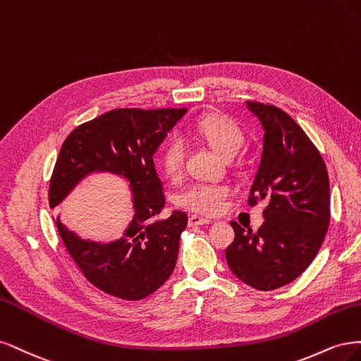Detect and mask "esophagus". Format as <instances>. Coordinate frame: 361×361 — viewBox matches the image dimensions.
Segmentation results:
<instances>
[{"mask_svg": "<svg viewBox=\"0 0 361 361\" xmlns=\"http://www.w3.org/2000/svg\"><path fill=\"white\" fill-rule=\"evenodd\" d=\"M212 220L210 219H205V217H201V216H190L189 217V226H202V225H210Z\"/></svg>", "mask_w": 361, "mask_h": 361, "instance_id": "obj_1", "label": "esophagus"}]
</instances>
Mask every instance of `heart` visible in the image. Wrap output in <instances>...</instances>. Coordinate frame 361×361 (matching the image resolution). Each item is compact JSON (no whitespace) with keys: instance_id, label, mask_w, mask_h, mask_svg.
I'll list each match as a JSON object with an SVG mask.
<instances>
[{"instance_id":"1","label":"heart","mask_w":361,"mask_h":361,"mask_svg":"<svg viewBox=\"0 0 361 361\" xmlns=\"http://www.w3.org/2000/svg\"><path fill=\"white\" fill-rule=\"evenodd\" d=\"M193 133L210 145L217 154L229 160L244 144V133L225 115H208L193 127ZM185 145L180 136H172L161 151V166L171 178L180 177L184 165ZM228 189L224 185L192 184L178 193L180 205L202 214H217L224 208Z\"/></svg>"}]
</instances>
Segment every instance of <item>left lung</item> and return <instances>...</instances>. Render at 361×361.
<instances>
[{"mask_svg": "<svg viewBox=\"0 0 361 361\" xmlns=\"http://www.w3.org/2000/svg\"><path fill=\"white\" fill-rule=\"evenodd\" d=\"M262 126L259 166L249 204L267 201L258 232L231 222L234 243L226 262L241 282L273 290L303 273L315 259L330 225V183L319 151L286 112L246 102Z\"/></svg>", "mask_w": 361, "mask_h": 361, "instance_id": "left-lung-1", "label": "left lung"}]
</instances>
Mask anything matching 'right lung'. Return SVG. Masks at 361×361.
<instances>
[{
  "label": "right lung",
  "mask_w": 361,
  "mask_h": 361,
  "mask_svg": "<svg viewBox=\"0 0 361 361\" xmlns=\"http://www.w3.org/2000/svg\"><path fill=\"white\" fill-rule=\"evenodd\" d=\"M185 112L109 111L76 127L60 149L49 188L52 208L96 173L120 178L129 190L133 216L118 240L82 238L63 224L60 214L55 219L79 270L91 285L109 295L141 300L164 285L176 269L188 216L172 210L168 219L154 220L166 205L154 154Z\"/></svg>",
  "instance_id": "1"
}]
</instances>
